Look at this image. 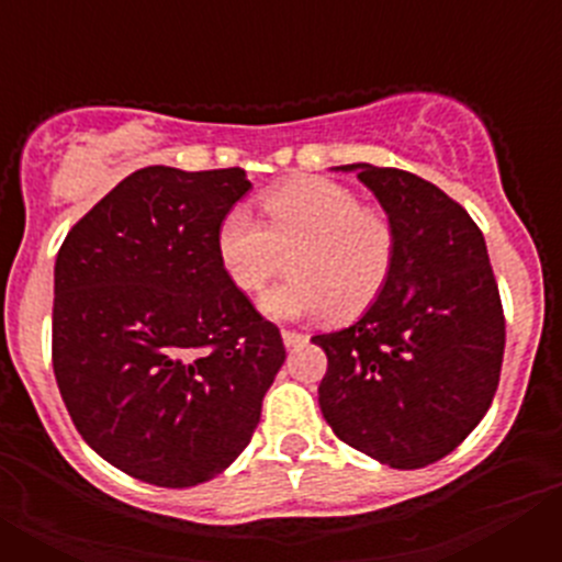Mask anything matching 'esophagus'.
Wrapping results in <instances>:
<instances>
[{
    "mask_svg": "<svg viewBox=\"0 0 562 562\" xmlns=\"http://www.w3.org/2000/svg\"><path fill=\"white\" fill-rule=\"evenodd\" d=\"M281 340H284L286 349H295V346H304V342H306V335H301V331H290V329H284V331H281Z\"/></svg>",
    "mask_w": 562,
    "mask_h": 562,
    "instance_id": "obj_1",
    "label": "esophagus"
}]
</instances>
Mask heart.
<instances>
[{"label": "heart", "mask_w": 562, "mask_h": 562, "mask_svg": "<svg viewBox=\"0 0 562 562\" xmlns=\"http://www.w3.org/2000/svg\"><path fill=\"white\" fill-rule=\"evenodd\" d=\"M267 227L247 207H231L216 231L225 276L241 292H258L281 270V284L261 295V312L276 321L326 315L346 321L380 295L394 267V225L376 207L326 177H306L265 196Z\"/></svg>", "instance_id": "1"}]
</instances>
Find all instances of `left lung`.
I'll list each match as a JSON object with an SVG mask.
<instances>
[{
    "label": "left lung",
    "instance_id": "8db88e82",
    "mask_svg": "<svg viewBox=\"0 0 562 562\" xmlns=\"http://www.w3.org/2000/svg\"><path fill=\"white\" fill-rule=\"evenodd\" d=\"M355 171L394 225V267L349 329L315 335L329 369L317 402L337 439L419 470L484 419L504 362V310L470 213L434 182L369 162Z\"/></svg>",
    "mask_w": 562,
    "mask_h": 562
}]
</instances>
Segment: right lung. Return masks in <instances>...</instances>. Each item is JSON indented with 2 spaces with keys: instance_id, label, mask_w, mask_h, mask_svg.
Listing matches in <instances>:
<instances>
[{
  "instance_id": "obj_1",
  "label": "right lung",
  "mask_w": 562,
  "mask_h": 562,
  "mask_svg": "<svg viewBox=\"0 0 562 562\" xmlns=\"http://www.w3.org/2000/svg\"><path fill=\"white\" fill-rule=\"evenodd\" d=\"M241 168L128 173L56 256L53 371L89 448L157 486H196L250 445L281 331L233 286L220 222Z\"/></svg>"
}]
</instances>
